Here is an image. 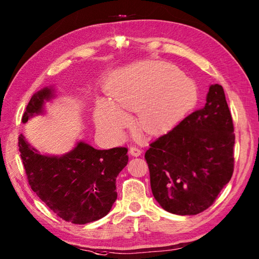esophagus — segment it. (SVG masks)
Listing matches in <instances>:
<instances>
[{
	"label": "esophagus",
	"instance_id": "obj_1",
	"mask_svg": "<svg viewBox=\"0 0 259 259\" xmlns=\"http://www.w3.org/2000/svg\"><path fill=\"white\" fill-rule=\"evenodd\" d=\"M129 152H130V155H131V156H134V157H139V156L141 155L142 150H141V149H139L138 147L133 146V147H130Z\"/></svg>",
	"mask_w": 259,
	"mask_h": 259
}]
</instances>
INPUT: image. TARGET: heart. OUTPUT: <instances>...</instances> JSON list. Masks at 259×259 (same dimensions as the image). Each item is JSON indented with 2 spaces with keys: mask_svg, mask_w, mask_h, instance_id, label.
I'll return each instance as SVG.
<instances>
[{
  "mask_svg": "<svg viewBox=\"0 0 259 259\" xmlns=\"http://www.w3.org/2000/svg\"><path fill=\"white\" fill-rule=\"evenodd\" d=\"M179 76V70L167 63H146L112 73L106 87L111 104L104 100L97 103L96 123L118 135L128 124L122 112L137 110L142 131H166L197 99L195 85Z\"/></svg>",
  "mask_w": 259,
  "mask_h": 259,
  "instance_id": "obj_1",
  "label": "heart"
}]
</instances>
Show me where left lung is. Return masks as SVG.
I'll list each match as a JSON object with an SVG mask.
<instances>
[{"label": "left lung", "mask_w": 259, "mask_h": 259, "mask_svg": "<svg viewBox=\"0 0 259 259\" xmlns=\"http://www.w3.org/2000/svg\"><path fill=\"white\" fill-rule=\"evenodd\" d=\"M235 134L222 85L206 104L152 141L145 158L153 197L164 210L197 214L216 200L234 172Z\"/></svg>", "instance_id": "8db88e82"}]
</instances>
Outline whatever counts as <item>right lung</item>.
<instances>
[{
    "label": "right lung",
    "mask_w": 259,
    "mask_h": 259,
    "mask_svg": "<svg viewBox=\"0 0 259 259\" xmlns=\"http://www.w3.org/2000/svg\"><path fill=\"white\" fill-rule=\"evenodd\" d=\"M53 97L51 88L33 95L22 122L42 113L45 102ZM19 150L31 189L57 216L79 225L110 211L117 199L115 180L129 159L124 147L98 150L82 141L61 157L41 155L23 135L19 137Z\"/></svg>",
    "instance_id": "add662e5"
}]
</instances>
